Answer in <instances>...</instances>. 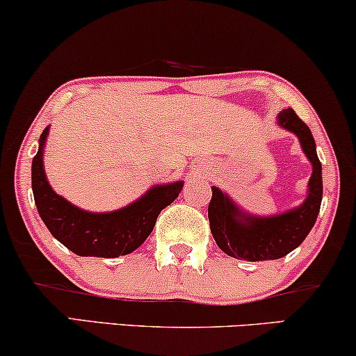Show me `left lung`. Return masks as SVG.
<instances>
[{
	"mask_svg": "<svg viewBox=\"0 0 356 356\" xmlns=\"http://www.w3.org/2000/svg\"><path fill=\"white\" fill-rule=\"evenodd\" d=\"M277 124L299 138L304 154L312 164L307 199L298 209L273 217H254L240 210L227 193L211 187L209 204L210 230L218 248L228 256L246 261L279 259L305 240L316 223L322 202V164L309 126L292 108L277 115Z\"/></svg>",
	"mask_w": 356,
	"mask_h": 356,
	"instance_id": "1",
	"label": "left lung"
}]
</instances>
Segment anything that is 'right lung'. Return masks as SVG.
Masks as SVG:
<instances>
[{
    "mask_svg": "<svg viewBox=\"0 0 356 356\" xmlns=\"http://www.w3.org/2000/svg\"><path fill=\"white\" fill-rule=\"evenodd\" d=\"M49 126L40 134L31 169L34 202L52 236L79 256L118 258L133 253L151 235L161 210L172 204L184 187L182 181L154 186L133 204L108 213L82 210L54 192L47 181L42 161Z\"/></svg>",
    "mask_w": 356,
    "mask_h": 356,
    "instance_id": "obj_1",
    "label": "right lung"
}]
</instances>
